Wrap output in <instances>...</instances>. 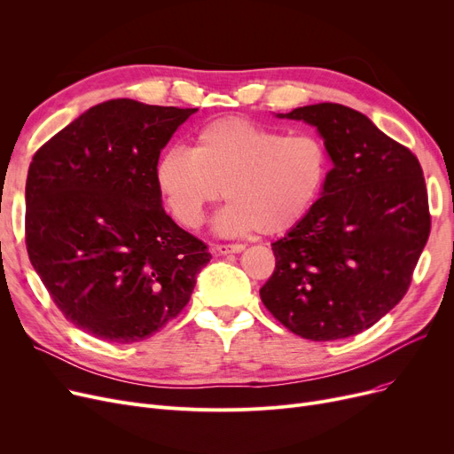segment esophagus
<instances>
[{
	"label": "esophagus",
	"instance_id": "1",
	"mask_svg": "<svg viewBox=\"0 0 454 454\" xmlns=\"http://www.w3.org/2000/svg\"><path fill=\"white\" fill-rule=\"evenodd\" d=\"M243 250H245V245H239V243H235V245H213V247H211V252H213L215 255L239 254V252H243Z\"/></svg>",
	"mask_w": 454,
	"mask_h": 454
}]
</instances>
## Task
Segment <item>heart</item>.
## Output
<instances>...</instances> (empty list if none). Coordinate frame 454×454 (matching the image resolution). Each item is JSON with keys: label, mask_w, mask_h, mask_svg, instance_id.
<instances>
[{"label": "heart", "mask_w": 454, "mask_h": 454, "mask_svg": "<svg viewBox=\"0 0 454 454\" xmlns=\"http://www.w3.org/2000/svg\"><path fill=\"white\" fill-rule=\"evenodd\" d=\"M325 175L318 137L283 136L235 115L199 129L191 151L165 149L154 167L160 193L184 228H199L207 206L230 199L215 219L223 235L291 230L315 204Z\"/></svg>", "instance_id": "heart-1"}]
</instances>
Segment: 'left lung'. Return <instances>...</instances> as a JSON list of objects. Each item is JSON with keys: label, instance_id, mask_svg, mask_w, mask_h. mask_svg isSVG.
Listing matches in <instances>:
<instances>
[{"label": "left lung", "instance_id": "obj_1", "mask_svg": "<svg viewBox=\"0 0 454 454\" xmlns=\"http://www.w3.org/2000/svg\"><path fill=\"white\" fill-rule=\"evenodd\" d=\"M278 115L315 125L333 169L322 197L272 243L276 269L261 301L301 339L353 337L411 287L431 233L421 165L353 108L320 103Z\"/></svg>", "mask_w": 454, "mask_h": 454}]
</instances>
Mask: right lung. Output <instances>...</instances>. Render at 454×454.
I'll return each mask as SVG.
<instances>
[{"instance_id": "obj_1", "label": "right lung", "mask_w": 454, "mask_h": 454, "mask_svg": "<svg viewBox=\"0 0 454 454\" xmlns=\"http://www.w3.org/2000/svg\"><path fill=\"white\" fill-rule=\"evenodd\" d=\"M197 108L112 99L35 153L26 245L55 305L84 333L132 344L176 318L211 259L161 206L160 151Z\"/></svg>"}]
</instances>
